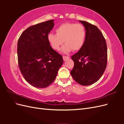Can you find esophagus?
I'll return each mask as SVG.
<instances>
[{
  "label": "esophagus",
  "instance_id": "34e87169",
  "mask_svg": "<svg viewBox=\"0 0 124 124\" xmlns=\"http://www.w3.org/2000/svg\"><path fill=\"white\" fill-rule=\"evenodd\" d=\"M62 58H63V61H66V59H67L68 58H69V57H68V56H62Z\"/></svg>",
  "mask_w": 124,
  "mask_h": 124
}]
</instances>
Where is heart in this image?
<instances>
[{
    "instance_id": "b5f03b06",
    "label": "heart",
    "mask_w": 124,
    "mask_h": 124,
    "mask_svg": "<svg viewBox=\"0 0 124 124\" xmlns=\"http://www.w3.org/2000/svg\"><path fill=\"white\" fill-rule=\"evenodd\" d=\"M56 34L48 33L47 39L52 48L59 50L60 46L66 43L62 51L68 53L71 51L77 52L83 47L86 38V31L83 25L73 23H66L56 29Z\"/></svg>"
}]
</instances>
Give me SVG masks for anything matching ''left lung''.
Listing matches in <instances>:
<instances>
[{"label": "left lung", "mask_w": 124, "mask_h": 124, "mask_svg": "<svg viewBox=\"0 0 124 124\" xmlns=\"http://www.w3.org/2000/svg\"><path fill=\"white\" fill-rule=\"evenodd\" d=\"M84 25L86 38L83 47L71 56L73 79L81 85L95 83L102 76L107 65V46L102 32L96 26L79 21Z\"/></svg>", "instance_id": "8db88e82"}]
</instances>
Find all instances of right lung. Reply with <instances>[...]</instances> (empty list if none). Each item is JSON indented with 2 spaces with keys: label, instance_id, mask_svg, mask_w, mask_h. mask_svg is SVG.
Listing matches in <instances>:
<instances>
[{
  "label": "right lung",
  "instance_id": "right-lung-1",
  "mask_svg": "<svg viewBox=\"0 0 124 124\" xmlns=\"http://www.w3.org/2000/svg\"><path fill=\"white\" fill-rule=\"evenodd\" d=\"M51 20L31 26L21 34L17 42L18 63L25 80L37 88L53 83L63 63L62 55L54 51L47 37L54 27Z\"/></svg>",
  "mask_w": 124,
  "mask_h": 124
}]
</instances>
